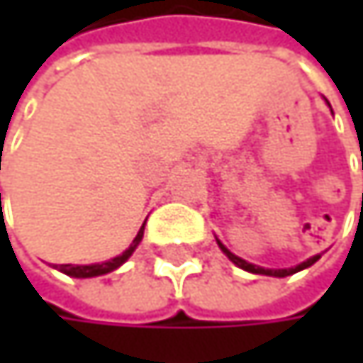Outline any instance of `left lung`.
I'll return each instance as SVG.
<instances>
[{
	"label": "left lung",
	"mask_w": 363,
	"mask_h": 363,
	"mask_svg": "<svg viewBox=\"0 0 363 363\" xmlns=\"http://www.w3.org/2000/svg\"><path fill=\"white\" fill-rule=\"evenodd\" d=\"M328 107H330V103H328ZM216 244H218V248H220L223 252L227 254V258H229L233 264H238L240 269H244V271H248V273H256V275H269V277H288V275H294V273H298V271H303V269H307V267H311L313 262L320 260V254H315V256L307 258L305 262H301V264H296V267H290V269H264V267H258V264H252V262H248V260L235 256V254L231 252L218 238H216Z\"/></svg>",
	"instance_id": "8db88e82"
}]
</instances>
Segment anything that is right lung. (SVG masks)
<instances>
[{
    "instance_id": "1",
    "label": "right lung",
    "mask_w": 363,
    "mask_h": 363,
    "mask_svg": "<svg viewBox=\"0 0 363 363\" xmlns=\"http://www.w3.org/2000/svg\"><path fill=\"white\" fill-rule=\"evenodd\" d=\"M143 235H145V223H143V227L138 229L136 238L132 240L130 248H128V250H123L119 256H115V258H111V260H105V262H96V264H60V267H58V271H62V273H65V275H69V277H79V279L107 275V273H111V271L119 269V267H121V264H123L132 254H134V250L138 248V244L143 242Z\"/></svg>"
}]
</instances>
